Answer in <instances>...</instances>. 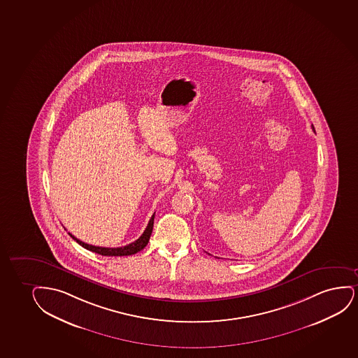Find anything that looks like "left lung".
<instances>
[{"instance_id": "obj_1", "label": "left lung", "mask_w": 358, "mask_h": 358, "mask_svg": "<svg viewBox=\"0 0 358 358\" xmlns=\"http://www.w3.org/2000/svg\"><path fill=\"white\" fill-rule=\"evenodd\" d=\"M313 131H315V128H313Z\"/></svg>"}]
</instances>
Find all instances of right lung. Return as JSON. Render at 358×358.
I'll use <instances>...</instances> for the list:
<instances>
[{
	"label": "right lung",
	"instance_id": "obj_1",
	"mask_svg": "<svg viewBox=\"0 0 358 358\" xmlns=\"http://www.w3.org/2000/svg\"><path fill=\"white\" fill-rule=\"evenodd\" d=\"M154 219L155 214H152V217L150 219L148 227L145 229L143 235L138 238V240L131 242L129 245H124V247H118V248H105V247H96V245H87L85 242L76 238L75 236L71 235L69 232V235L73 237V240L76 241L78 245H82L83 248L88 249L91 252L94 253L100 254V255H106V257H124V255H131V254L138 253L141 252V249H144L148 245V242L150 240V236L152 234V227H154Z\"/></svg>",
	"mask_w": 358,
	"mask_h": 358
}]
</instances>
